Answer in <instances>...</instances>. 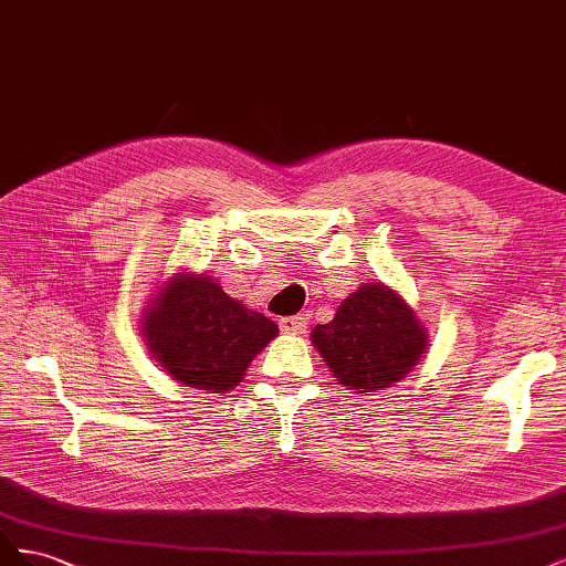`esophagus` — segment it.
Listing matches in <instances>:
<instances>
[{
    "label": "esophagus",
    "mask_w": 566,
    "mask_h": 566,
    "mask_svg": "<svg viewBox=\"0 0 566 566\" xmlns=\"http://www.w3.org/2000/svg\"><path fill=\"white\" fill-rule=\"evenodd\" d=\"M281 331L287 335H302L306 331V318L304 316H285L279 321Z\"/></svg>",
    "instance_id": "1"
}]
</instances>
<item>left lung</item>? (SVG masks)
Masks as SVG:
<instances>
[{
  "mask_svg": "<svg viewBox=\"0 0 566 566\" xmlns=\"http://www.w3.org/2000/svg\"><path fill=\"white\" fill-rule=\"evenodd\" d=\"M312 345L337 385L368 394L401 382L420 364L427 328L391 285L364 283L331 323L316 325Z\"/></svg>",
  "mask_w": 566,
  "mask_h": 566,
  "instance_id": "left-lung-1",
  "label": "left lung"
}]
</instances>
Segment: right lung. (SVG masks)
<instances>
[{"label": "right lung", "mask_w": 566, "mask_h": 566, "mask_svg": "<svg viewBox=\"0 0 566 566\" xmlns=\"http://www.w3.org/2000/svg\"><path fill=\"white\" fill-rule=\"evenodd\" d=\"M153 361L184 387L221 394L245 378L252 358L279 335V325L229 297L205 273H172L142 312Z\"/></svg>", "instance_id": "right-lung-1"}]
</instances>
